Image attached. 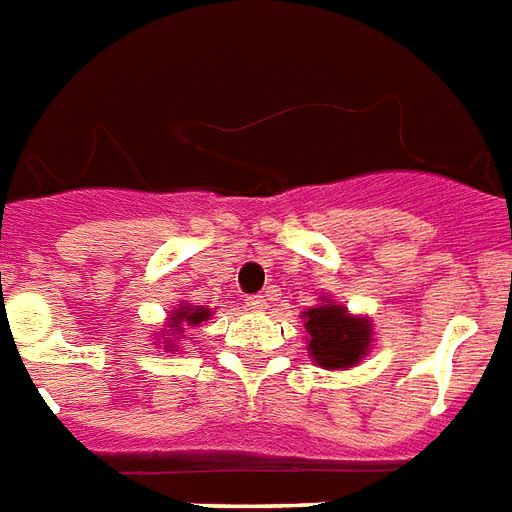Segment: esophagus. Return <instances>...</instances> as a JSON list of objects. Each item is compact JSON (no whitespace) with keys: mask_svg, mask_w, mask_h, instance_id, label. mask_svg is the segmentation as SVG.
<instances>
[{"mask_svg":"<svg viewBox=\"0 0 512 512\" xmlns=\"http://www.w3.org/2000/svg\"><path fill=\"white\" fill-rule=\"evenodd\" d=\"M245 307L251 310V313H264L267 307H270V302L261 297V294H256V297H248L245 299Z\"/></svg>","mask_w":512,"mask_h":512,"instance_id":"1","label":"esophagus"}]
</instances>
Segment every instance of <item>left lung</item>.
Returning <instances> with one entry per match:
<instances>
[{"instance_id":"8db88e82","label":"left lung","mask_w":512,"mask_h":512,"mask_svg":"<svg viewBox=\"0 0 512 512\" xmlns=\"http://www.w3.org/2000/svg\"><path fill=\"white\" fill-rule=\"evenodd\" d=\"M324 305L310 307L305 318V329L310 334L307 351L326 370H345L359 364L367 356L372 343V324L361 315H351L348 307L334 305L321 299Z\"/></svg>"}]
</instances>
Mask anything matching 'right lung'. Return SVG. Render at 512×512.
Returning a JSON list of instances; mask_svg holds the SVG:
<instances>
[{
    "label": "right lung",
    "mask_w": 512,
    "mask_h": 512,
    "mask_svg": "<svg viewBox=\"0 0 512 512\" xmlns=\"http://www.w3.org/2000/svg\"><path fill=\"white\" fill-rule=\"evenodd\" d=\"M210 318V307H191V305H180L175 313L169 315V337H167V348H175V340L172 334L183 332V326H199L202 321Z\"/></svg>",
    "instance_id": "1"
}]
</instances>
